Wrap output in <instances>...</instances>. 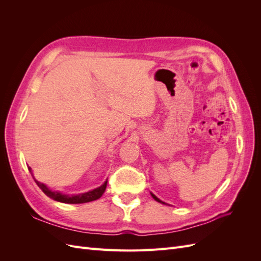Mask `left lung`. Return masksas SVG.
<instances>
[{"mask_svg":"<svg viewBox=\"0 0 261 261\" xmlns=\"http://www.w3.org/2000/svg\"><path fill=\"white\" fill-rule=\"evenodd\" d=\"M151 196H152V197H153V199H154V200H156V201H158V202H161V203H164V202H163V201H161V200H160V199H159V198H156V197H155V196H154V195H153V194H151Z\"/></svg>","mask_w":261,"mask_h":261,"instance_id":"8db88e82","label":"left lung"}]
</instances>
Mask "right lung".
<instances>
[{
    "label": "right lung",
    "mask_w": 261,
    "mask_h": 261,
    "mask_svg": "<svg viewBox=\"0 0 261 261\" xmlns=\"http://www.w3.org/2000/svg\"><path fill=\"white\" fill-rule=\"evenodd\" d=\"M29 171L31 172L30 168H29ZM35 181L46 196L50 197V198H52L54 200L60 201V202H64V203H85V202H89V201L99 199L100 197L103 195L106 188H107V183H108V180H106L103 185H101L100 187L93 189V191H90L88 193L76 195V196H68V195H64V194L59 193V192L51 191V189H49L44 184L40 183V181H38L37 179H35Z\"/></svg>",
    "instance_id": "1"
}]
</instances>
